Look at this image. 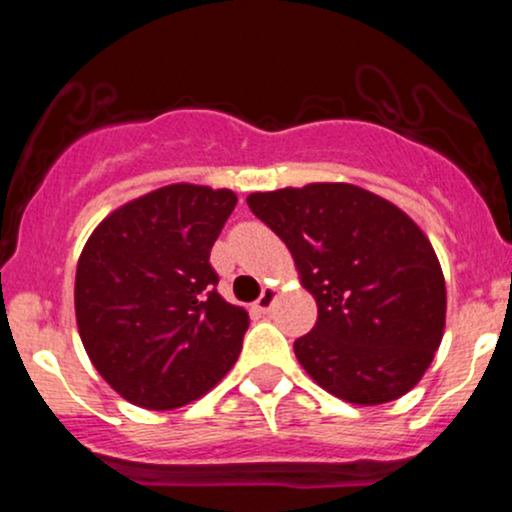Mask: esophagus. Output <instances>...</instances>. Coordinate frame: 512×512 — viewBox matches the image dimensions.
I'll return each instance as SVG.
<instances>
[{"instance_id": "1", "label": "esophagus", "mask_w": 512, "mask_h": 512, "mask_svg": "<svg viewBox=\"0 0 512 512\" xmlns=\"http://www.w3.org/2000/svg\"><path fill=\"white\" fill-rule=\"evenodd\" d=\"M276 296H279V289H274V286H267V289L262 291V296L255 301V308L260 310V313L267 315L269 310H272Z\"/></svg>"}]
</instances>
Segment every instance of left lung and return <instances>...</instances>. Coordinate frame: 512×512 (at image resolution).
I'll return each mask as SVG.
<instances>
[{
  "mask_svg": "<svg viewBox=\"0 0 512 512\" xmlns=\"http://www.w3.org/2000/svg\"><path fill=\"white\" fill-rule=\"evenodd\" d=\"M248 207L286 243L317 322L296 339L322 390L373 407L424 378L445 332V276L431 240L387 199L349 182L252 192Z\"/></svg>",
  "mask_w": 512,
  "mask_h": 512,
  "instance_id": "left-lung-1",
  "label": "left lung"
}]
</instances>
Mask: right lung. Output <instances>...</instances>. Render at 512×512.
<instances>
[{"mask_svg": "<svg viewBox=\"0 0 512 512\" xmlns=\"http://www.w3.org/2000/svg\"><path fill=\"white\" fill-rule=\"evenodd\" d=\"M236 192L173 182L93 228L76 264L79 337L101 378L142 409H175L238 361L248 310L216 293L209 252Z\"/></svg>", "mask_w": 512, "mask_h": 512, "instance_id": "right-lung-1", "label": "right lung"}]
</instances>
